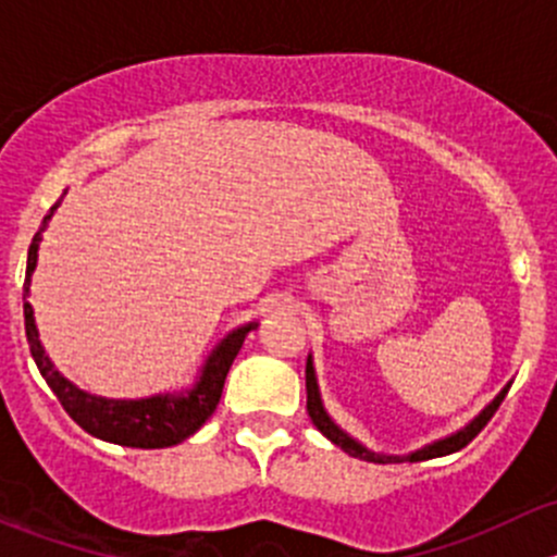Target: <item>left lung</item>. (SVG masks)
Masks as SVG:
<instances>
[{"label":"left lung","mask_w":557,"mask_h":557,"mask_svg":"<svg viewBox=\"0 0 557 557\" xmlns=\"http://www.w3.org/2000/svg\"><path fill=\"white\" fill-rule=\"evenodd\" d=\"M305 374H307V412H310L314 429H318L320 434L325 436V440L334 442L336 447H342V450H345L347 455H352V458L369 460V463H401V460H425V458H440V455L458 453L460 447L469 445V442L474 440V436L480 434L482 429H485L487 420H491L493 414H496V409L502 407L504 396H507V391H509V385L504 387V391L498 393V396L493 398V401L487 404V407L482 409V412L476 414V418L471 420L469 425H466V429L458 431V434L447 436V440L434 442V445H429V447H423V450L407 455V458H398V455H380V453H372V450H367V447H363V445H358L356 440H350V436H347L345 431H342L339 425H336L334 420H331L329 414H325L323 401H320V393H318V380H314L312 358H307V372H305Z\"/></svg>","instance_id":"obj_1"}]
</instances>
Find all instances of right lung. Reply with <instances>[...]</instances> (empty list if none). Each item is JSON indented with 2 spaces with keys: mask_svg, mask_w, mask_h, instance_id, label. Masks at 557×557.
I'll list each match as a JSON object with an SVG mask.
<instances>
[{
  "mask_svg": "<svg viewBox=\"0 0 557 557\" xmlns=\"http://www.w3.org/2000/svg\"><path fill=\"white\" fill-rule=\"evenodd\" d=\"M55 207H59V201L50 207L42 226H39V232L29 245L24 296H29V277L37 267L39 239H42L45 223L53 215ZM24 320L32 358H35L45 383H48L50 391L55 393L61 407L66 409V414H70L83 431L97 436V440L112 442V445L123 447H139V450H159V447L180 445V442L188 440L190 434H196V431L207 423V418L215 412L218 401H221L223 383H226V374L228 369H232L234 358H237L239 347H243L247 331L256 329V323H247L243 329L232 331V334L215 347V352L207 358L205 372H201L194 391L183 393V396L143 398V401H112V398H99L91 396V393H83L81 387H75L70 380H64L55 372L53 363L45 356L42 345H39L35 312H32L29 301H24Z\"/></svg>",
  "mask_w": 557,
  "mask_h": 557,
  "instance_id": "right-lung-1",
  "label": "right lung"
}]
</instances>
